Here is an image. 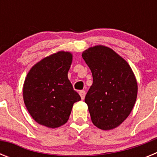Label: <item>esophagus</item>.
Listing matches in <instances>:
<instances>
[{
    "instance_id": "obj_1",
    "label": "esophagus",
    "mask_w": 157,
    "mask_h": 157,
    "mask_svg": "<svg viewBox=\"0 0 157 157\" xmlns=\"http://www.w3.org/2000/svg\"><path fill=\"white\" fill-rule=\"evenodd\" d=\"M79 95H80V97H81L82 100H84V98H85V96H86V92L84 90H80Z\"/></svg>"
}]
</instances>
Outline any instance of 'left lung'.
I'll list each match as a JSON object with an SVG mask.
<instances>
[{"label":"left lung","instance_id":"obj_1","mask_svg":"<svg viewBox=\"0 0 157 157\" xmlns=\"http://www.w3.org/2000/svg\"><path fill=\"white\" fill-rule=\"evenodd\" d=\"M93 75L85 98L93 123L112 130L128 117L138 95V83L125 59L109 47L96 45L82 54Z\"/></svg>","mask_w":157,"mask_h":157}]
</instances>
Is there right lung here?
Wrapping results in <instances>:
<instances>
[{
  "label": "right lung",
  "mask_w": 157,
  "mask_h": 157,
  "mask_svg": "<svg viewBox=\"0 0 157 157\" xmlns=\"http://www.w3.org/2000/svg\"><path fill=\"white\" fill-rule=\"evenodd\" d=\"M72 54L59 51L32 67L23 84V101L32 118L56 128L67 122L74 103L81 100L67 78Z\"/></svg>",
  "instance_id": "right-lung-1"
}]
</instances>
